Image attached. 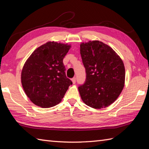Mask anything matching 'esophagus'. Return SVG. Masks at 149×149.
Here are the masks:
<instances>
[{"label": "esophagus", "instance_id": "esophagus-1", "mask_svg": "<svg viewBox=\"0 0 149 149\" xmlns=\"http://www.w3.org/2000/svg\"><path fill=\"white\" fill-rule=\"evenodd\" d=\"M72 81L73 84H75V82H76V78H75V77L72 78Z\"/></svg>", "mask_w": 149, "mask_h": 149}]
</instances>
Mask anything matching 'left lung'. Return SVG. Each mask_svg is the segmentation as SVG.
Instances as JSON below:
<instances>
[{
  "label": "left lung",
  "mask_w": 149,
  "mask_h": 149,
  "mask_svg": "<svg viewBox=\"0 0 149 149\" xmlns=\"http://www.w3.org/2000/svg\"><path fill=\"white\" fill-rule=\"evenodd\" d=\"M80 52L86 73L84 84L78 88L82 100L94 109L110 106L124 87L123 61L111 47L99 40L81 43Z\"/></svg>",
  "instance_id": "obj_1"
}]
</instances>
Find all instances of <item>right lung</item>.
<instances>
[{
	"instance_id": "right-lung-1",
	"label": "right lung",
	"mask_w": 149,
	"mask_h": 149,
	"mask_svg": "<svg viewBox=\"0 0 149 149\" xmlns=\"http://www.w3.org/2000/svg\"><path fill=\"white\" fill-rule=\"evenodd\" d=\"M70 47L67 43L47 42L26 60L21 73L22 85L36 106L48 108L57 105L72 84L63 63Z\"/></svg>"
}]
</instances>
